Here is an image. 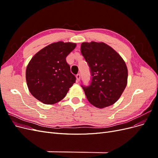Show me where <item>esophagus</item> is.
<instances>
[{
    "label": "esophagus",
    "mask_w": 158,
    "mask_h": 158,
    "mask_svg": "<svg viewBox=\"0 0 158 158\" xmlns=\"http://www.w3.org/2000/svg\"><path fill=\"white\" fill-rule=\"evenodd\" d=\"M76 80H77V81H80V74H76Z\"/></svg>",
    "instance_id": "obj_1"
}]
</instances>
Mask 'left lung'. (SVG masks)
Wrapping results in <instances>:
<instances>
[{"mask_svg": "<svg viewBox=\"0 0 158 158\" xmlns=\"http://www.w3.org/2000/svg\"><path fill=\"white\" fill-rule=\"evenodd\" d=\"M81 52L92 76L89 85H82L89 102L100 109L111 106L120 98L127 85L128 69L125 60L103 42H84Z\"/></svg>", "mask_w": 158, "mask_h": 158, "instance_id": "obj_1", "label": "left lung"}]
</instances>
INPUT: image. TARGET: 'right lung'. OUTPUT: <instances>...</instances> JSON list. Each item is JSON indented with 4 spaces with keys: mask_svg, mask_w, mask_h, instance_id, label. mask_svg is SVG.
Instances as JSON below:
<instances>
[{
    "mask_svg": "<svg viewBox=\"0 0 158 158\" xmlns=\"http://www.w3.org/2000/svg\"><path fill=\"white\" fill-rule=\"evenodd\" d=\"M76 44L58 41L38 51L26 70L27 85L34 98L47 105L61 101L76 82L66 58Z\"/></svg>",
    "mask_w": 158,
    "mask_h": 158,
    "instance_id": "1",
    "label": "right lung"
}]
</instances>
